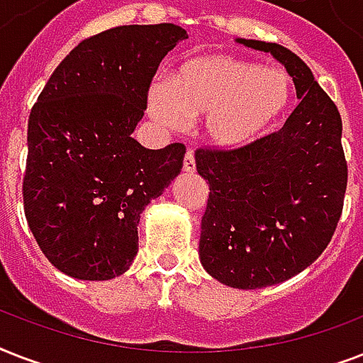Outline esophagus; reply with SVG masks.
Masks as SVG:
<instances>
[{"label": "esophagus", "instance_id": "34e87169", "mask_svg": "<svg viewBox=\"0 0 363 363\" xmlns=\"http://www.w3.org/2000/svg\"><path fill=\"white\" fill-rule=\"evenodd\" d=\"M182 171L184 173H194L196 171V158H194L192 150L184 154V162H182Z\"/></svg>", "mask_w": 363, "mask_h": 363}]
</instances>
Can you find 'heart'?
I'll list each match as a JSON object with an SVG mask.
<instances>
[{
  "label": "heart",
  "mask_w": 363,
  "mask_h": 363,
  "mask_svg": "<svg viewBox=\"0 0 363 363\" xmlns=\"http://www.w3.org/2000/svg\"><path fill=\"white\" fill-rule=\"evenodd\" d=\"M288 101L290 81L282 71L228 54L188 60L171 75L169 88L154 84L148 92L154 121L179 128L182 118L205 116V137L218 148H238L256 139Z\"/></svg>",
  "instance_id": "obj_1"
}]
</instances>
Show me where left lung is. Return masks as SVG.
I'll use <instances>...</instances> for the list:
<instances>
[{
  "label": "left lung",
  "instance_id": "obj_1",
  "mask_svg": "<svg viewBox=\"0 0 363 363\" xmlns=\"http://www.w3.org/2000/svg\"><path fill=\"white\" fill-rule=\"evenodd\" d=\"M238 43L273 54L299 98L279 131L238 148L196 150V169L209 184L201 265L226 286L254 290L298 275L324 252L349 169L341 115L303 60L277 43Z\"/></svg>",
  "mask_w": 363,
  "mask_h": 363
}]
</instances>
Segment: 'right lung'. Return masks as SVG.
Listing matches in <instances>:
<instances>
[{
    "instance_id": "add662e5",
    "label": "right lung",
    "mask_w": 363,
    "mask_h": 363,
    "mask_svg": "<svg viewBox=\"0 0 363 363\" xmlns=\"http://www.w3.org/2000/svg\"><path fill=\"white\" fill-rule=\"evenodd\" d=\"M188 39L175 24L118 26L81 41L56 67L28 121L24 213L48 262L81 281L130 269L137 224L182 169L186 147L131 137L160 62Z\"/></svg>"
}]
</instances>
